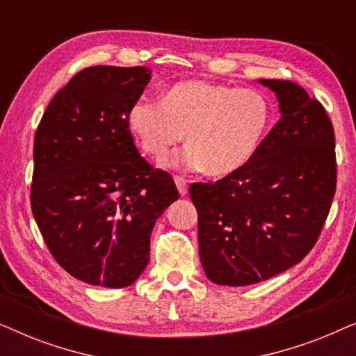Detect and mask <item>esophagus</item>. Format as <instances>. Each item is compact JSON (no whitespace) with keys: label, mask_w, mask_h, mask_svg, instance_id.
Listing matches in <instances>:
<instances>
[{"label":"esophagus","mask_w":356,"mask_h":356,"mask_svg":"<svg viewBox=\"0 0 356 356\" xmlns=\"http://www.w3.org/2000/svg\"><path fill=\"white\" fill-rule=\"evenodd\" d=\"M175 184H177L179 194H181V196H186V194H188V183H186V179L181 178V177H175Z\"/></svg>","instance_id":"1"}]
</instances>
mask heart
Wrapping results in <instances>:
<instances>
[{
	"label": "heart",
	"instance_id": "b5f03b06",
	"mask_svg": "<svg viewBox=\"0 0 356 356\" xmlns=\"http://www.w3.org/2000/svg\"><path fill=\"white\" fill-rule=\"evenodd\" d=\"M139 147L165 160L186 134L188 147L177 162L211 177L240 172L254 159L272 123L269 97L207 81H181L163 99L139 97L126 116Z\"/></svg>",
	"mask_w": 356,
	"mask_h": 356
}]
</instances>
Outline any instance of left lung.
<instances>
[{
    "label": "left lung",
    "mask_w": 356,
    "mask_h": 356,
    "mask_svg": "<svg viewBox=\"0 0 356 356\" xmlns=\"http://www.w3.org/2000/svg\"><path fill=\"white\" fill-rule=\"evenodd\" d=\"M259 82L275 94L279 123L245 168L189 188L201 264L217 285H252L298 264L335 194V136L324 106L290 81Z\"/></svg>",
    "instance_id": "left-lung-1"
}]
</instances>
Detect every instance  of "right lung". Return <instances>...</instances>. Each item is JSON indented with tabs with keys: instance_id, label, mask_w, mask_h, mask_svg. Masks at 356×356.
Returning a JSON list of instances; mask_svg holds the SVG:
<instances>
[{
	"instance_id": "1",
	"label": "right lung",
	"mask_w": 356,
	"mask_h": 356,
	"mask_svg": "<svg viewBox=\"0 0 356 356\" xmlns=\"http://www.w3.org/2000/svg\"><path fill=\"white\" fill-rule=\"evenodd\" d=\"M150 77L144 66L86 67L53 97L35 133L32 213L58 264L89 285H133L155 222L179 197L126 123Z\"/></svg>"
}]
</instances>
